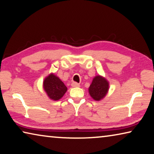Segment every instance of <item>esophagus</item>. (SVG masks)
<instances>
[{"instance_id": "obj_1", "label": "esophagus", "mask_w": 154, "mask_h": 154, "mask_svg": "<svg viewBox=\"0 0 154 154\" xmlns=\"http://www.w3.org/2000/svg\"><path fill=\"white\" fill-rule=\"evenodd\" d=\"M71 86L75 88V87H79V84L77 82H72L71 83Z\"/></svg>"}]
</instances>
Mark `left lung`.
I'll return each instance as SVG.
<instances>
[{
	"label": "left lung",
	"instance_id": "1",
	"mask_svg": "<svg viewBox=\"0 0 154 154\" xmlns=\"http://www.w3.org/2000/svg\"><path fill=\"white\" fill-rule=\"evenodd\" d=\"M109 88V83L105 77L100 75L94 77L89 87V94L94 100L99 101L105 98Z\"/></svg>",
	"mask_w": 154,
	"mask_h": 154
}]
</instances>
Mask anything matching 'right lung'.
Here are the masks:
<instances>
[{
    "label": "right lung",
    "instance_id": "obj_1",
    "mask_svg": "<svg viewBox=\"0 0 154 154\" xmlns=\"http://www.w3.org/2000/svg\"><path fill=\"white\" fill-rule=\"evenodd\" d=\"M43 89L48 97L54 100H58L64 95L67 88L64 83L54 73L49 74L43 81Z\"/></svg>",
    "mask_w": 154,
    "mask_h": 154
}]
</instances>
